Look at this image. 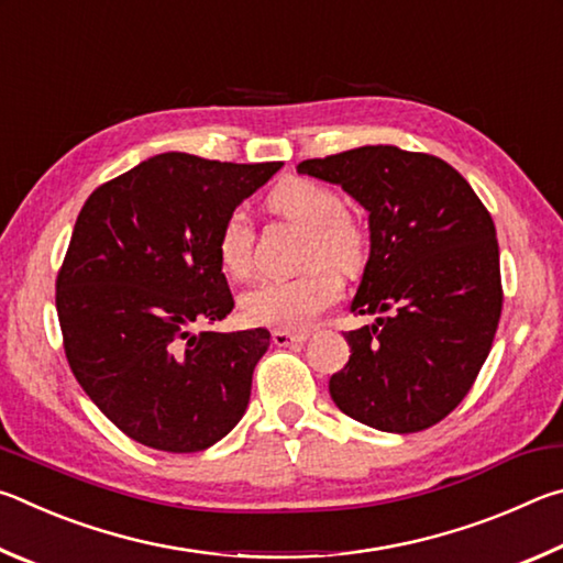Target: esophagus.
<instances>
[{"label": "esophagus", "mask_w": 563, "mask_h": 563, "mask_svg": "<svg viewBox=\"0 0 563 563\" xmlns=\"http://www.w3.org/2000/svg\"><path fill=\"white\" fill-rule=\"evenodd\" d=\"M308 340V332H290V330H273V342L278 347H290V345H302Z\"/></svg>", "instance_id": "esophagus-1"}]
</instances>
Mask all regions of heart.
<instances>
[{"instance_id":"b5f03b06","label":"heart","mask_w":563,"mask_h":563,"mask_svg":"<svg viewBox=\"0 0 563 563\" xmlns=\"http://www.w3.org/2000/svg\"><path fill=\"white\" fill-rule=\"evenodd\" d=\"M273 213L308 228L298 278L261 280L241 295V316L251 325L275 330H302L340 298L338 269L355 275L369 258V231L357 213L342 208L335 190L310 178H285L271 190ZM221 268L243 280L255 268V228L243 208L223 218L216 238Z\"/></svg>"}]
</instances>
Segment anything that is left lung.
<instances>
[{
    "label": "left lung",
    "instance_id": "obj_1",
    "mask_svg": "<svg viewBox=\"0 0 563 563\" xmlns=\"http://www.w3.org/2000/svg\"><path fill=\"white\" fill-rule=\"evenodd\" d=\"M369 213V261L330 397L383 432H422L452 412L487 360L501 318L499 243L487 208L446 161L360 146L298 164Z\"/></svg>",
    "mask_w": 563,
    "mask_h": 563
}]
</instances>
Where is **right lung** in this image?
Returning <instances> with one entry per match:
<instances>
[{
    "mask_svg": "<svg viewBox=\"0 0 563 563\" xmlns=\"http://www.w3.org/2000/svg\"><path fill=\"white\" fill-rule=\"evenodd\" d=\"M280 166L170 151L84 203L56 275L64 352L76 383L131 440L201 452L245 415L271 332L194 328L233 310L218 228Z\"/></svg>",
    "mask_w": 563,
    "mask_h": 563,
    "instance_id": "right-lung-1",
    "label": "right lung"
}]
</instances>
